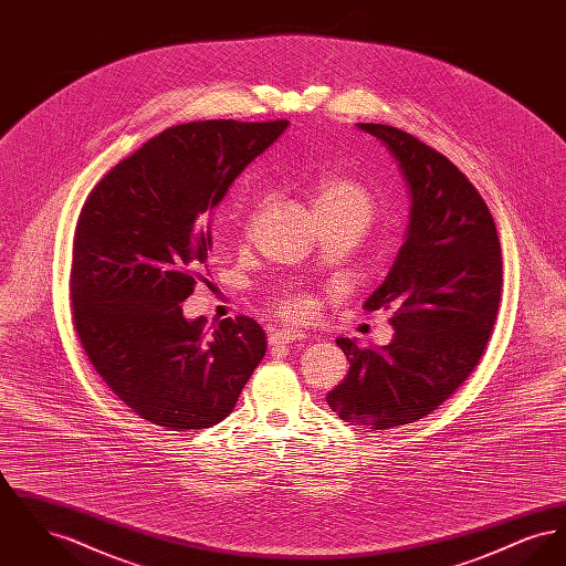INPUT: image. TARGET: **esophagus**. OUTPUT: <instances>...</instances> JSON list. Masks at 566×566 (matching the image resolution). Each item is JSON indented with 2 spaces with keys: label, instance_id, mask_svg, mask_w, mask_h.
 Here are the masks:
<instances>
[{
  "label": "esophagus",
  "instance_id": "34e87169",
  "mask_svg": "<svg viewBox=\"0 0 566 566\" xmlns=\"http://www.w3.org/2000/svg\"><path fill=\"white\" fill-rule=\"evenodd\" d=\"M305 333L303 331H293V328H277L270 335L271 346H282V344H293V342H303Z\"/></svg>",
  "mask_w": 566,
  "mask_h": 566
}]
</instances>
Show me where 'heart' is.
<instances>
[{"instance_id": "heart-1", "label": "heart", "mask_w": 566, "mask_h": 566, "mask_svg": "<svg viewBox=\"0 0 566 566\" xmlns=\"http://www.w3.org/2000/svg\"><path fill=\"white\" fill-rule=\"evenodd\" d=\"M310 206L318 222H346L360 233L371 224L377 210L369 190L356 180L337 174H326L312 182ZM254 216L256 212L250 214V222ZM273 307L289 321H305L316 312L318 303L310 293L282 291L273 295Z\"/></svg>"}]
</instances>
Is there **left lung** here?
<instances>
[{"label": "left lung", "mask_w": 566, "mask_h": 566, "mask_svg": "<svg viewBox=\"0 0 566 566\" xmlns=\"http://www.w3.org/2000/svg\"><path fill=\"white\" fill-rule=\"evenodd\" d=\"M399 163L411 195L405 243L365 310H392L395 337L358 348L339 337L350 371L326 395L346 422L386 431L446 403L484 354L503 291L501 243L482 195L454 163L397 127L358 123Z\"/></svg>", "instance_id": "obj_1"}]
</instances>
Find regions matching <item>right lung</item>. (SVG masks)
Returning <instances> with one entry per match:
<instances>
[{"mask_svg": "<svg viewBox=\"0 0 566 566\" xmlns=\"http://www.w3.org/2000/svg\"><path fill=\"white\" fill-rule=\"evenodd\" d=\"M286 127H169L112 167L82 206L70 275L76 335L109 390L157 427H214L265 356L256 321L235 316L203 331L180 305L203 277L208 212Z\"/></svg>", "mask_w": 566, "mask_h": 566, "instance_id": "add662e5", "label": "right lung"}]
</instances>
